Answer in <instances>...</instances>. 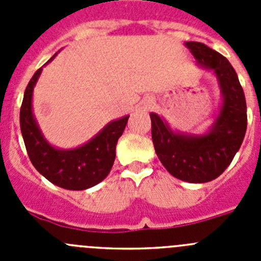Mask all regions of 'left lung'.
I'll list each match as a JSON object with an SVG mask.
<instances>
[{"mask_svg": "<svg viewBox=\"0 0 261 261\" xmlns=\"http://www.w3.org/2000/svg\"><path fill=\"white\" fill-rule=\"evenodd\" d=\"M197 65L212 70L222 103L209 130L201 135L172 130L151 112V138L159 161L172 176L188 183H206L225 171L239 150L247 129L243 89L227 59L199 41H186Z\"/></svg>", "mask_w": 261, "mask_h": 261, "instance_id": "8db88e82", "label": "left lung"}]
</instances>
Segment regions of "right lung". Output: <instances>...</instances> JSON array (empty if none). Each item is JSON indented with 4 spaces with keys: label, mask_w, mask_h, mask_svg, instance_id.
Wrapping results in <instances>:
<instances>
[{
    "label": "right lung",
    "mask_w": 261,
    "mask_h": 261,
    "mask_svg": "<svg viewBox=\"0 0 261 261\" xmlns=\"http://www.w3.org/2000/svg\"><path fill=\"white\" fill-rule=\"evenodd\" d=\"M56 55L55 53L48 62ZM41 70L43 68L38 69L27 85L19 115L20 130L30 161L55 186L70 191L91 188L110 174L116 156L117 140L123 135L129 115L110 121L100 132L81 146L74 149L55 147L45 140L32 112V93Z\"/></svg>",
    "instance_id": "1"
}]
</instances>
